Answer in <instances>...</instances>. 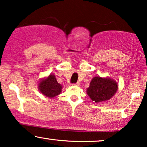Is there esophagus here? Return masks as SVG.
Returning a JSON list of instances; mask_svg holds the SVG:
<instances>
[{
    "mask_svg": "<svg viewBox=\"0 0 147 147\" xmlns=\"http://www.w3.org/2000/svg\"><path fill=\"white\" fill-rule=\"evenodd\" d=\"M72 85H73V86H79L80 85V83H79V82H77V83H76V84H72Z\"/></svg>",
    "mask_w": 147,
    "mask_h": 147,
    "instance_id": "1",
    "label": "esophagus"
}]
</instances>
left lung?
Segmentation results:
<instances>
[{"instance_id": "1", "label": "left lung", "mask_w": 147, "mask_h": 147, "mask_svg": "<svg viewBox=\"0 0 147 147\" xmlns=\"http://www.w3.org/2000/svg\"><path fill=\"white\" fill-rule=\"evenodd\" d=\"M118 90V84L110 77H95L91 80L86 92L91 100L99 103L109 100Z\"/></svg>"}]
</instances>
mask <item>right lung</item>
Returning <instances> with one entry per match:
<instances>
[{
    "label": "right lung",
    "instance_id": "obj_1",
    "mask_svg": "<svg viewBox=\"0 0 147 147\" xmlns=\"http://www.w3.org/2000/svg\"><path fill=\"white\" fill-rule=\"evenodd\" d=\"M38 88L41 93L45 97L54 98L61 92L62 86L57 82L55 75L50 74L39 81Z\"/></svg>",
    "mask_w": 147,
    "mask_h": 147
}]
</instances>
